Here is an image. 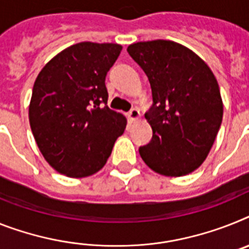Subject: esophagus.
<instances>
[{
	"label": "esophagus",
	"mask_w": 249,
	"mask_h": 249,
	"mask_svg": "<svg viewBox=\"0 0 249 249\" xmlns=\"http://www.w3.org/2000/svg\"><path fill=\"white\" fill-rule=\"evenodd\" d=\"M128 119L130 123H134V121L139 120V119H141V112H139V110H138V108L130 110V112L128 114Z\"/></svg>",
	"instance_id": "34e87169"
}]
</instances>
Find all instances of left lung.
<instances>
[{
  "label": "left lung",
  "mask_w": 249,
  "mask_h": 249,
  "mask_svg": "<svg viewBox=\"0 0 249 249\" xmlns=\"http://www.w3.org/2000/svg\"><path fill=\"white\" fill-rule=\"evenodd\" d=\"M152 89L153 105L145 114L153 137L139 148L150 170L179 177L206 160L223 120L218 81L208 64L182 44L171 40L130 44Z\"/></svg>",
  "instance_id": "obj_1"
}]
</instances>
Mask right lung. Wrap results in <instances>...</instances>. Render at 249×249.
<instances>
[{"mask_svg": "<svg viewBox=\"0 0 249 249\" xmlns=\"http://www.w3.org/2000/svg\"><path fill=\"white\" fill-rule=\"evenodd\" d=\"M120 44L82 41L43 67L33 87L29 121L39 150L57 172L89 177L105 166L126 118L106 106L105 78Z\"/></svg>", "mask_w": 249, "mask_h": 249, "instance_id": "right-lung-1", "label": "right lung"}]
</instances>
